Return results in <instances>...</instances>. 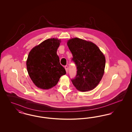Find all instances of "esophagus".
Here are the masks:
<instances>
[{
  "label": "esophagus",
  "mask_w": 132,
  "mask_h": 132,
  "mask_svg": "<svg viewBox=\"0 0 132 132\" xmlns=\"http://www.w3.org/2000/svg\"><path fill=\"white\" fill-rule=\"evenodd\" d=\"M65 70H66V72L67 73L68 70V66H65Z\"/></svg>",
  "instance_id": "esophagus-1"
}]
</instances>
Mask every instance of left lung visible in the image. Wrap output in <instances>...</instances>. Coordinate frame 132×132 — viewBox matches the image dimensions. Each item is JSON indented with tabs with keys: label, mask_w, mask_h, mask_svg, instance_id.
<instances>
[{
	"label": "left lung",
	"mask_w": 132,
	"mask_h": 132,
	"mask_svg": "<svg viewBox=\"0 0 132 132\" xmlns=\"http://www.w3.org/2000/svg\"><path fill=\"white\" fill-rule=\"evenodd\" d=\"M67 44L77 68L76 77L72 80L73 85L83 92L94 89L104 73V55L94 43L81 38L69 39Z\"/></svg>",
	"instance_id": "1"
}]
</instances>
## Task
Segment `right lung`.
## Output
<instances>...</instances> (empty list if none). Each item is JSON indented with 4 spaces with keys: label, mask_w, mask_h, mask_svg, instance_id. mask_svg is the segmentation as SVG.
I'll use <instances>...</instances> for the list:
<instances>
[{
    "label": "right lung",
    "mask_w": 132,
    "mask_h": 132,
    "mask_svg": "<svg viewBox=\"0 0 132 132\" xmlns=\"http://www.w3.org/2000/svg\"><path fill=\"white\" fill-rule=\"evenodd\" d=\"M61 39H46L30 51L26 61L28 74L38 88L48 89L56 85L66 71L60 64L57 50Z\"/></svg>",
    "instance_id": "right-lung-1"
}]
</instances>
